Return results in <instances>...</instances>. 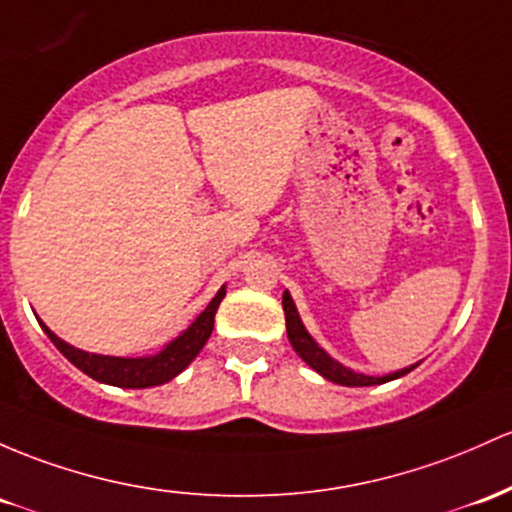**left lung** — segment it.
Here are the masks:
<instances>
[{"instance_id": "left-lung-1", "label": "left lung", "mask_w": 512, "mask_h": 512, "mask_svg": "<svg viewBox=\"0 0 512 512\" xmlns=\"http://www.w3.org/2000/svg\"><path fill=\"white\" fill-rule=\"evenodd\" d=\"M282 306H284V316H286V335H289V342H291V347L296 350V355H299L303 362L308 364V367L316 369L323 379L333 381V384L376 386V384H386V381L398 379V376L408 374L411 369H415V364H413V367L398 369V372L386 374V376H367V374L352 372L350 367H345V364H340L338 359L330 357L328 352H325L323 347H320L318 342L311 338V333H308L306 325H303L299 311H296V303H294V299H291L289 291H284Z\"/></svg>"}]
</instances>
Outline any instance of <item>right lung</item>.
Here are the masks:
<instances>
[{
	"label": "right lung",
	"mask_w": 512,
	"mask_h": 512,
	"mask_svg": "<svg viewBox=\"0 0 512 512\" xmlns=\"http://www.w3.org/2000/svg\"><path fill=\"white\" fill-rule=\"evenodd\" d=\"M223 296H226V286L218 289V294L213 296L209 306L196 316V320L187 330H182L177 338L167 342L160 352L145 357H114L97 355V352H84L80 347H72L70 342L58 338L41 318H38V323L46 330L50 342H53V345L58 347L80 372L101 381V384L121 386V389H150V386L167 384L174 376L182 374L184 369L194 362V357L204 350L206 340L211 338L213 318H216V311L218 306H221Z\"/></svg>",
	"instance_id": "right-lung-1"
}]
</instances>
